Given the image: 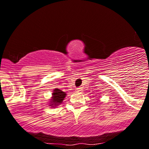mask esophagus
<instances>
[{"mask_svg":"<svg viewBox=\"0 0 149 149\" xmlns=\"http://www.w3.org/2000/svg\"><path fill=\"white\" fill-rule=\"evenodd\" d=\"M82 90V87H78V88H77V92H81Z\"/></svg>","mask_w":149,"mask_h":149,"instance_id":"1","label":"esophagus"}]
</instances>
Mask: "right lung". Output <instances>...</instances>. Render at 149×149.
<instances>
[{"label":"right lung","instance_id":"obj_1","mask_svg":"<svg viewBox=\"0 0 149 149\" xmlns=\"http://www.w3.org/2000/svg\"><path fill=\"white\" fill-rule=\"evenodd\" d=\"M52 96L50 99L48 104L51 108H55L58 105H61L63 102V100L66 96V93L62 91L58 88H55L53 90V93L52 94Z\"/></svg>","mask_w":149,"mask_h":149}]
</instances>
